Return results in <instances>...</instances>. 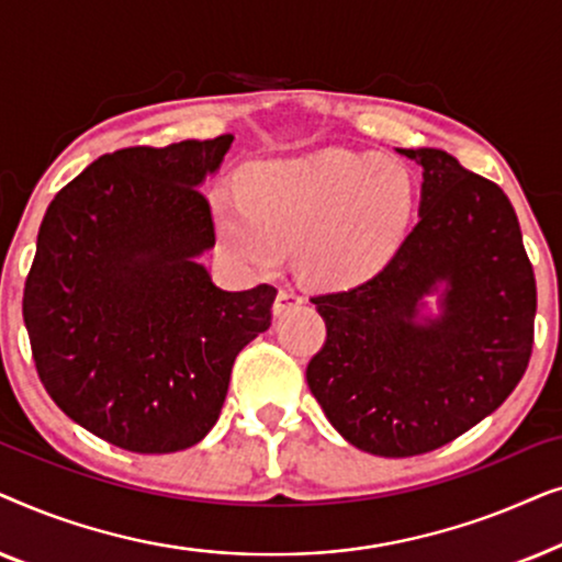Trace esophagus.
<instances>
[{
	"mask_svg": "<svg viewBox=\"0 0 562 562\" xmlns=\"http://www.w3.org/2000/svg\"><path fill=\"white\" fill-rule=\"evenodd\" d=\"M302 304V294L294 286H281L279 294H276V304H273V314H281L291 310V306Z\"/></svg>",
	"mask_w": 562,
	"mask_h": 562,
	"instance_id": "esophagus-1",
	"label": "esophagus"
}]
</instances>
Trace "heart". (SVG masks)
I'll return each mask as SVG.
<instances>
[{
  "instance_id": "b5f03b06",
  "label": "heart",
  "mask_w": 562,
  "mask_h": 562,
  "mask_svg": "<svg viewBox=\"0 0 562 562\" xmlns=\"http://www.w3.org/2000/svg\"><path fill=\"white\" fill-rule=\"evenodd\" d=\"M212 212L227 248L256 268L302 245V271L352 286L394 258L414 214L406 168L368 153L325 150L248 168L240 194L220 189Z\"/></svg>"
}]
</instances>
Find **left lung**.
Instances as JSON below:
<instances>
[{"instance_id": "obj_1", "label": "left lung", "mask_w": 562, "mask_h": 562, "mask_svg": "<svg viewBox=\"0 0 562 562\" xmlns=\"http://www.w3.org/2000/svg\"><path fill=\"white\" fill-rule=\"evenodd\" d=\"M398 153L422 166L419 222L373 279L312 296L327 340L306 366L337 432L381 458L437 450L496 412L527 371L537 312L504 191L445 150Z\"/></svg>"}]
</instances>
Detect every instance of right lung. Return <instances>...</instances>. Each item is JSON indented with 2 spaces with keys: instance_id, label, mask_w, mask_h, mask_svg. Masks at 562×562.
<instances>
[{
  "instance_id": "1",
  "label": "right lung",
  "mask_w": 562,
  "mask_h": 562,
  "mask_svg": "<svg viewBox=\"0 0 562 562\" xmlns=\"http://www.w3.org/2000/svg\"><path fill=\"white\" fill-rule=\"evenodd\" d=\"M233 135L106 153L45 212L22 317L66 417L130 452L187 450L214 427L233 363L271 327L276 289L214 286L202 183Z\"/></svg>"
}]
</instances>
